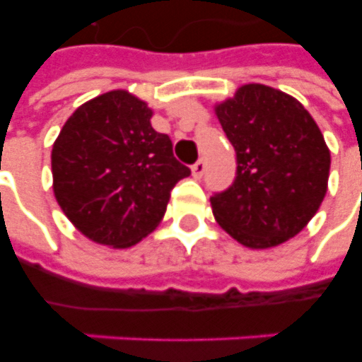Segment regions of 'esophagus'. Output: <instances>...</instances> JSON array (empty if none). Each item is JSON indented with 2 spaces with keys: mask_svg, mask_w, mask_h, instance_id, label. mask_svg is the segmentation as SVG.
I'll return each instance as SVG.
<instances>
[{
  "mask_svg": "<svg viewBox=\"0 0 362 362\" xmlns=\"http://www.w3.org/2000/svg\"><path fill=\"white\" fill-rule=\"evenodd\" d=\"M204 170H206V163H204V159H199L197 163L192 167V173L195 178H201L204 175Z\"/></svg>",
  "mask_w": 362,
  "mask_h": 362,
  "instance_id": "esophagus-1",
  "label": "esophagus"
}]
</instances>
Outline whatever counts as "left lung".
Returning <instances> with one entry per match:
<instances>
[{
	"mask_svg": "<svg viewBox=\"0 0 362 362\" xmlns=\"http://www.w3.org/2000/svg\"><path fill=\"white\" fill-rule=\"evenodd\" d=\"M237 152V178L210 197L216 221L242 246H278L308 226L327 193L331 152L310 112L289 93L244 84L216 103Z\"/></svg>",
	"mask_w": 362,
	"mask_h": 362,
	"instance_id": "8db88e82",
	"label": "left lung"
}]
</instances>
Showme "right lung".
Masks as SVG:
<instances>
[{
	"label": "right lung",
	"instance_id": "right-lung-1",
	"mask_svg": "<svg viewBox=\"0 0 362 362\" xmlns=\"http://www.w3.org/2000/svg\"><path fill=\"white\" fill-rule=\"evenodd\" d=\"M152 109L127 90L90 99L69 116L52 146L59 209L90 240L131 247L163 220L170 189L192 170L150 124Z\"/></svg>",
	"mask_w": 362,
	"mask_h": 362
}]
</instances>
